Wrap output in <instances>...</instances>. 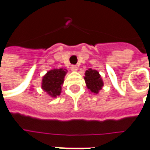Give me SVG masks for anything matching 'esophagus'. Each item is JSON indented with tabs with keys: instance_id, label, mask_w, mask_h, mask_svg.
I'll list each match as a JSON object with an SVG mask.
<instances>
[{
	"instance_id": "obj_1",
	"label": "esophagus",
	"mask_w": 150,
	"mask_h": 150,
	"mask_svg": "<svg viewBox=\"0 0 150 150\" xmlns=\"http://www.w3.org/2000/svg\"><path fill=\"white\" fill-rule=\"evenodd\" d=\"M70 68H71L72 71H77L78 70V67L76 66V65H72Z\"/></svg>"
}]
</instances>
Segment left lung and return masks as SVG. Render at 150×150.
I'll list each match as a JSON object with an SVG mask.
<instances>
[{
	"instance_id": "obj_1",
	"label": "left lung",
	"mask_w": 150,
	"mask_h": 150,
	"mask_svg": "<svg viewBox=\"0 0 150 150\" xmlns=\"http://www.w3.org/2000/svg\"><path fill=\"white\" fill-rule=\"evenodd\" d=\"M85 82L88 88L93 93H98L103 86V82L98 71L88 69L85 72Z\"/></svg>"
}]
</instances>
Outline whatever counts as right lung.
<instances>
[{
  "instance_id": "right-lung-1",
  "label": "right lung",
  "mask_w": 150,
  "mask_h": 150,
  "mask_svg": "<svg viewBox=\"0 0 150 150\" xmlns=\"http://www.w3.org/2000/svg\"><path fill=\"white\" fill-rule=\"evenodd\" d=\"M66 69H53L51 70L42 78V88L50 96H59L62 90V85L63 83V78L66 75Z\"/></svg>"
}]
</instances>
